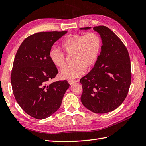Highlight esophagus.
Returning <instances> with one entry per match:
<instances>
[{"label":"esophagus","mask_w":146,"mask_h":146,"mask_svg":"<svg viewBox=\"0 0 146 146\" xmlns=\"http://www.w3.org/2000/svg\"><path fill=\"white\" fill-rule=\"evenodd\" d=\"M77 82L76 80H69L68 83H69V85H72V84L74 83H76Z\"/></svg>","instance_id":"obj_1"}]
</instances>
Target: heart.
Wrapping results in <instances>:
<instances>
[{
    "label": "heart",
    "mask_w": 146,
    "mask_h": 146,
    "mask_svg": "<svg viewBox=\"0 0 146 146\" xmlns=\"http://www.w3.org/2000/svg\"><path fill=\"white\" fill-rule=\"evenodd\" d=\"M65 53L73 55L74 65L63 69L60 77L64 80H72L82 76L86 68L93 67L98 61L102 48V40L98 34L90 32L86 35H70L61 44ZM49 57L52 64L58 68L66 65V57L63 52L55 47L51 48Z\"/></svg>",
    "instance_id": "obj_1"
}]
</instances>
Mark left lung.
<instances>
[{"label": "left lung", "mask_w": 146, "mask_h": 146, "mask_svg": "<svg viewBox=\"0 0 146 146\" xmlns=\"http://www.w3.org/2000/svg\"><path fill=\"white\" fill-rule=\"evenodd\" d=\"M93 29L99 33L102 46L94 67L80 80L81 101L92 112L107 113L120 106L127 96L131 79L130 60L126 47L112 30L104 25Z\"/></svg>", "instance_id": "obj_1"}]
</instances>
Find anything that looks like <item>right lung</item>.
Masks as SVG:
<instances>
[{
  "label": "right lung",
  "mask_w": 146,
  "mask_h": 146,
  "mask_svg": "<svg viewBox=\"0 0 146 146\" xmlns=\"http://www.w3.org/2000/svg\"><path fill=\"white\" fill-rule=\"evenodd\" d=\"M67 32L36 33L25 38L17 51L11 74L13 94L22 109L35 119H45L56 112L69 87L66 80L47 85L58 74L49 52Z\"/></svg>",
  "instance_id": "obj_1"
}]
</instances>
